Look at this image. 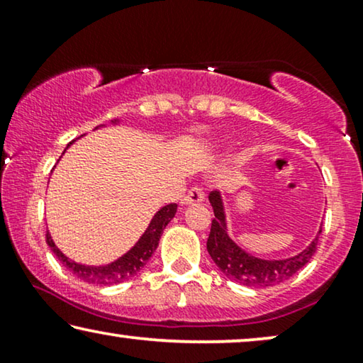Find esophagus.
<instances>
[{"label":"esophagus","mask_w":363,"mask_h":363,"mask_svg":"<svg viewBox=\"0 0 363 363\" xmlns=\"http://www.w3.org/2000/svg\"><path fill=\"white\" fill-rule=\"evenodd\" d=\"M203 200H205V191L200 186H195L188 191V195L182 198V205H198Z\"/></svg>","instance_id":"esophagus-1"}]
</instances>
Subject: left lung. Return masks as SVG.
Masks as SVG:
<instances>
[{"label": "left lung", "mask_w": 363, "mask_h": 363, "mask_svg": "<svg viewBox=\"0 0 363 363\" xmlns=\"http://www.w3.org/2000/svg\"><path fill=\"white\" fill-rule=\"evenodd\" d=\"M208 200L211 203L215 218L211 221V231L206 241V250L210 252L211 259L215 261V264L220 267V271L230 279L247 287L276 286L294 276L314 256L322 228L304 251L292 257H287V259H262V257L250 255V252L241 250L228 235L225 205H223L221 193L211 191Z\"/></svg>", "instance_id": "8db88e82"}]
</instances>
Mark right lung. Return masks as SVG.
I'll return each instance as SVG.
<instances>
[{
    "label": "right lung",
    "instance_id": "obj_1",
    "mask_svg": "<svg viewBox=\"0 0 363 363\" xmlns=\"http://www.w3.org/2000/svg\"><path fill=\"white\" fill-rule=\"evenodd\" d=\"M112 123H118V121H112ZM72 143V142H71ZM69 143V145H71ZM67 145V147H69ZM66 152V150H64ZM177 213V203H170V205L160 208L155 213V216L152 218L150 225L145 230V233L140 236V240L135 242V246L132 250H128L125 255L118 257L113 262H108L106 266H86L81 262H76L64 255V252L56 246V242L52 241L49 231L46 233V242L51 247V251L57 256V259L72 272L74 276L82 279L89 284H99V286H112L118 284V282L130 279L132 276H135L143 266L147 264L153 252H155L158 241L165 226L173 220Z\"/></svg>",
    "mask_w": 363,
    "mask_h": 363
}]
</instances>
